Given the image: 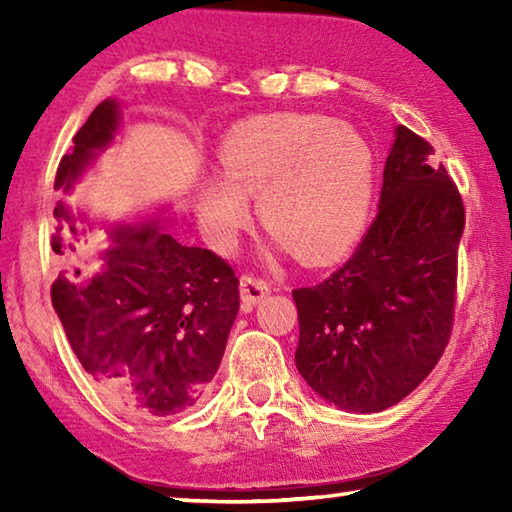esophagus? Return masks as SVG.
<instances>
[{"label":"esophagus","mask_w":512,"mask_h":512,"mask_svg":"<svg viewBox=\"0 0 512 512\" xmlns=\"http://www.w3.org/2000/svg\"><path fill=\"white\" fill-rule=\"evenodd\" d=\"M239 287H241V300H244V305H257L259 300H264L268 293H271V284H268L264 277H257V275H241L239 280Z\"/></svg>","instance_id":"obj_1"}]
</instances>
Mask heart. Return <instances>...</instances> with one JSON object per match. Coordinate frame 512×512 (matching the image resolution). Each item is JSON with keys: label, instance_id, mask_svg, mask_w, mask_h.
Returning <instances> with one entry per match:
<instances>
[{"label": "heart", "instance_id": "obj_1", "mask_svg": "<svg viewBox=\"0 0 512 512\" xmlns=\"http://www.w3.org/2000/svg\"><path fill=\"white\" fill-rule=\"evenodd\" d=\"M221 176L198 187L207 239L230 248L257 196L259 219L302 262L343 257L366 228L375 162L366 137L320 115L241 121L219 149Z\"/></svg>", "mask_w": 512, "mask_h": 512}]
</instances>
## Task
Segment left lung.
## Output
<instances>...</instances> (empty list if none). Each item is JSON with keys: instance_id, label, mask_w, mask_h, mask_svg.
I'll use <instances>...</instances> for the list:
<instances>
[{"instance_id": "left-lung-1", "label": "left lung", "mask_w": 512, "mask_h": 512, "mask_svg": "<svg viewBox=\"0 0 512 512\" xmlns=\"http://www.w3.org/2000/svg\"><path fill=\"white\" fill-rule=\"evenodd\" d=\"M465 207L433 146L395 128L379 210L339 271L293 291L296 366L325 402L377 413L418 388L454 325Z\"/></svg>"}]
</instances>
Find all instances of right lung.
I'll return each mask as SVG.
<instances>
[{"label": "right lung", "instance_id": "add662e5", "mask_svg": "<svg viewBox=\"0 0 512 512\" xmlns=\"http://www.w3.org/2000/svg\"><path fill=\"white\" fill-rule=\"evenodd\" d=\"M119 119L115 99L94 108L58 164L54 189L72 194L115 140ZM54 219L51 248L67 271L51 284V302L83 370L126 413L164 418L192 409L221 366L239 311L232 266L212 250L178 244L155 219L97 223L67 198L56 203ZM97 224L111 246L81 272Z\"/></svg>", "mask_w": 512, "mask_h": 512}]
</instances>
